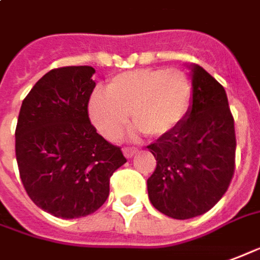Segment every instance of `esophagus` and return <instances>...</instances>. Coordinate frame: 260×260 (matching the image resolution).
I'll list each match as a JSON object with an SVG mask.
<instances>
[{"mask_svg": "<svg viewBox=\"0 0 260 260\" xmlns=\"http://www.w3.org/2000/svg\"><path fill=\"white\" fill-rule=\"evenodd\" d=\"M138 152V149L137 148H123V153H124V156L127 159L133 158L136 153Z\"/></svg>", "mask_w": 260, "mask_h": 260, "instance_id": "obj_1", "label": "esophagus"}]
</instances>
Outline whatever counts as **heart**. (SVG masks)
Instances as JSON below:
<instances>
[{"mask_svg": "<svg viewBox=\"0 0 260 260\" xmlns=\"http://www.w3.org/2000/svg\"><path fill=\"white\" fill-rule=\"evenodd\" d=\"M192 83L180 69H136L115 76L107 94L94 92L88 115L101 136L116 141L133 122L152 137H165L183 124L192 104Z\"/></svg>", "mask_w": 260, "mask_h": 260, "instance_id": "heart-1", "label": "heart"}]
</instances>
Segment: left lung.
Instances as JSON below:
<instances>
[{
  "label": "left lung",
  "mask_w": 260,
  "mask_h": 260,
  "mask_svg": "<svg viewBox=\"0 0 260 260\" xmlns=\"http://www.w3.org/2000/svg\"><path fill=\"white\" fill-rule=\"evenodd\" d=\"M192 104L177 130L147 148L156 169L147 180L151 204L184 220L204 215L220 201L234 174L236 133L226 91L200 65L188 66Z\"/></svg>",
  "instance_id": "left-lung-1"
}]
</instances>
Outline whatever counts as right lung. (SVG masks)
Wrapping results in <instances>:
<instances>
[{"mask_svg": "<svg viewBox=\"0 0 260 260\" xmlns=\"http://www.w3.org/2000/svg\"><path fill=\"white\" fill-rule=\"evenodd\" d=\"M94 73L91 66L50 70L19 112L15 152L24 190L40 209L60 219L100 209L111 176L127 162L90 122Z\"/></svg>", "mask_w": 260, "mask_h": 260, "instance_id": "obj_1", "label": "right lung"}]
</instances>
